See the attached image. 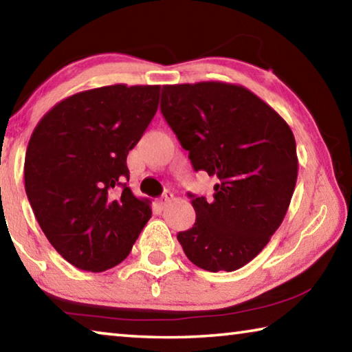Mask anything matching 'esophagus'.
Masks as SVG:
<instances>
[{
	"label": "esophagus",
	"instance_id": "34e87169",
	"mask_svg": "<svg viewBox=\"0 0 352 352\" xmlns=\"http://www.w3.org/2000/svg\"><path fill=\"white\" fill-rule=\"evenodd\" d=\"M172 200H174V194H172L170 190H166V192L162 195V199L158 200V205L162 206V208H166V206L170 204Z\"/></svg>",
	"mask_w": 352,
	"mask_h": 352
}]
</instances>
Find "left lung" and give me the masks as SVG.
I'll list each match as a JSON object with an SVG mask.
<instances>
[{
	"mask_svg": "<svg viewBox=\"0 0 352 352\" xmlns=\"http://www.w3.org/2000/svg\"><path fill=\"white\" fill-rule=\"evenodd\" d=\"M160 109L194 170L219 180L211 200L189 194L195 223L177 234L184 254L208 272L241 269L289 210L298 175L294 133L270 105L234 83L164 85Z\"/></svg>",
	"mask_w": 352,
	"mask_h": 352,
	"instance_id": "obj_1",
	"label": "left lung"
}]
</instances>
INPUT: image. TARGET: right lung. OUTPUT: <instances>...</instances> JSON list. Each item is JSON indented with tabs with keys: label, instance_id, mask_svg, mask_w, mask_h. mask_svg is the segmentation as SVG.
Masks as SVG:
<instances>
[{
	"label": "right lung",
	"instance_id": "add662e5",
	"mask_svg": "<svg viewBox=\"0 0 352 352\" xmlns=\"http://www.w3.org/2000/svg\"><path fill=\"white\" fill-rule=\"evenodd\" d=\"M160 85L122 83L73 94L40 119L25 158L28 200L47 241L80 270L127 258L148 200L127 186V155L158 109Z\"/></svg>",
	"mask_w": 352,
	"mask_h": 352
}]
</instances>
